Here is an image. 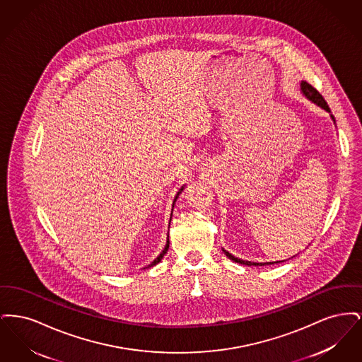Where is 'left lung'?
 <instances>
[{
  "label": "left lung",
  "mask_w": 362,
  "mask_h": 362,
  "mask_svg": "<svg viewBox=\"0 0 362 362\" xmlns=\"http://www.w3.org/2000/svg\"><path fill=\"white\" fill-rule=\"evenodd\" d=\"M301 89H303V93H304L308 99H310L313 103L323 107L326 111L329 112V107H328L327 102H326L325 98L317 92L316 88H313V86L308 84V83L303 81V83H301ZM332 119H334V117H332ZM224 254L228 258L230 259V260H233V262H236V263H240V264H245V266H264V264H270V263H254V262H248V260H241V259L235 258L233 255H230V254H229L228 251H225V250ZM281 262H282V260H281ZM274 263H279V262H274Z\"/></svg>",
  "instance_id": "8db88e82"
}]
</instances>
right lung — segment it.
Returning <instances> with one entry per match:
<instances>
[{
    "label": "right lung",
    "instance_id": "add662e5",
    "mask_svg": "<svg viewBox=\"0 0 362 362\" xmlns=\"http://www.w3.org/2000/svg\"><path fill=\"white\" fill-rule=\"evenodd\" d=\"M182 189H180V191H182ZM177 195H179V194H177ZM177 195H176V198H177ZM176 198H175V201H176ZM168 247H170V240L167 241V245H165V248L163 250V252H161V254H160V255H158V257H157V258H156L155 260H153V262H152V263L148 266V267H152V266L157 264V263H158V262L163 259V257L167 254V251H168Z\"/></svg>",
    "mask_w": 362,
    "mask_h": 362
}]
</instances>
